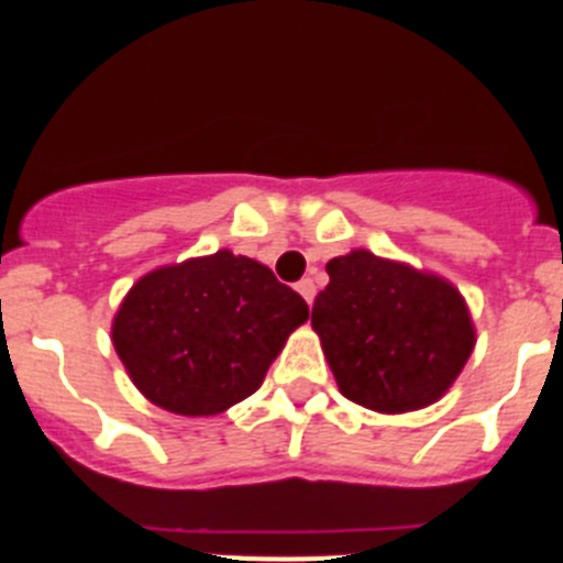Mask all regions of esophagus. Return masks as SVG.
<instances>
[{
	"label": "esophagus",
	"mask_w": 563,
	"mask_h": 563,
	"mask_svg": "<svg viewBox=\"0 0 563 563\" xmlns=\"http://www.w3.org/2000/svg\"><path fill=\"white\" fill-rule=\"evenodd\" d=\"M296 290L305 296L307 305H312V298H316V282H312V278H301L296 285Z\"/></svg>",
	"instance_id": "1"
}]
</instances>
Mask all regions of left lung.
<instances>
[{"label": "left lung", "instance_id": "left-lung-1", "mask_svg": "<svg viewBox=\"0 0 563 563\" xmlns=\"http://www.w3.org/2000/svg\"><path fill=\"white\" fill-rule=\"evenodd\" d=\"M327 273L330 285L316 296L312 330L341 395L383 415L440 400L476 343L460 290L369 251L332 258Z\"/></svg>", "mask_w": 563, "mask_h": 563}]
</instances>
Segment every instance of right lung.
<instances>
[{
    "instance_id": "add662e5",
    "label": "right lung",
    "mask_w": 563,
    "mask_h": 563,
    "mask_svg": "<svg viewBox=\"0 0 563 563\" xmlns=\"http://www.w3.org/2000/svg\"><path fill=\"white\" fill-rule=\"evenodd\" d=\"M310 307L247 256L166 265L126 292L112 343L146 400L186 417L231 409L262 386Z\"/></svg>"
}]
</instances>
